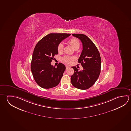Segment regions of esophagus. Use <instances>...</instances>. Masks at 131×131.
<instances>
[{"instance_id": "esophagus-1", "label": "esophagus", "mask_w": 131, "mask_h": 131, "mask_svg": "<svg viewBox=\"0 0 131 131\" xmlns=\"http://www.w3.org/2000/svg\"><path fill=\"white\" fill-rule=\"evenodd\" d=\"M69 68H70V67L69 66H67V65L66 66V69H68Z\"/></svg>"}]
</instances>
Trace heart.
<instances>
[{
	"label": "heart",
	"mask_w": 131,
	"mask_h": 131,
	"mask_svg": "<svg viewBox=\"0 0 131 131\" xmlns=\"http://www.w3.org/2000/svg\"><path fill=\"white\" fill-rule=\"evenodd\" d=\"M69 43L71 45L72 47L74 49H78L80 47V42L77 39L75 38H73L69 40ZM64 48V46L62 43H60L58 45V51L59 52H62ZM74 60L73 57H69V56H65L62 58V61L63 62H65L68 64H70Z\"/></svg>",
	"instance_id": "heart-1"
}]
</instances>
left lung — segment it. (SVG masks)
<instances>
[{
  "instance_id": "8db88e82",
  "label": "left lung",
  "mask_w": 131,
  "mask_h": 131,
  "mask_svg": "<svg viewBox=\"0 0 131 131\" xmlns=\"http://www.w3.org/2000/svg\"><path fill=\"white\" fill-rule=\"evenodd\" d=\"M80 40L83 50L78 62L83 68L79 71L76 67H72L74 73L71 76V83L74 87L86 90L94 85L99 78L101 71V59L96 46L87 36L83 34H72Z\"/></svg>"
}]
</instances>
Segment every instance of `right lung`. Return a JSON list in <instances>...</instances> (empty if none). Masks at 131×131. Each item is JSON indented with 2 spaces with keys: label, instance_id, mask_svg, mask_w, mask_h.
I'll list each match as a JSON object with an SVG mask.
<instances>
[{
  "label": "right lung",
  "instance_id": "obj_1",
  "mask_svg": "<svg viewBox=\"0 0 131 131\" xmlns=\"http://www.w3.org/2000/svg\"><path fill=\"white\" fill-rule=\"evenodd\" d=\"M69 34H50L37 43L32 53L31 69L35 82L42 88L55 87L60 82L66 69L59 63L57 67L51 65L58 54V46L70 35Z\"/></svg>",
  "mask_w": 131,
  "mask_h": 131
}]
</instances>
